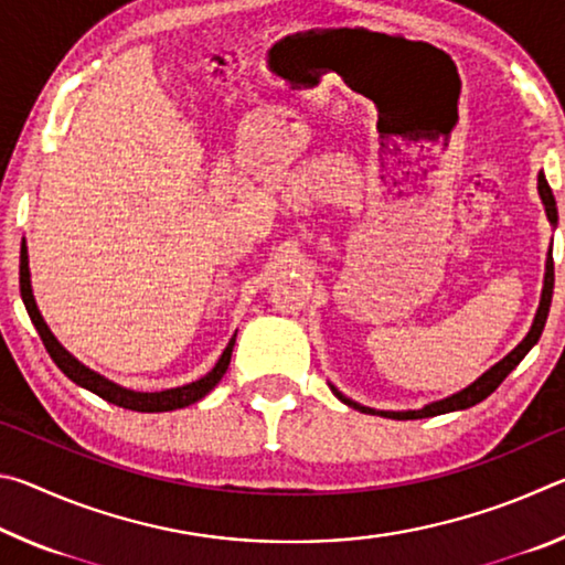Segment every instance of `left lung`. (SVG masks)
Wrapping results in <instances>:
<instances>
[{
    "mask_svg": "<svg viewBox=\"0 0 565 565\" xmlns=\"http://www.w3.org/2000/svg\"><path fill=\"white\" fill-rule=\"evenodd\" d=\"M539 191H541V199L543 204H546V214L551 218V224L558 222V209H556V199H553V191L548 186L546 177H543V171L539 174ZM553 281H556V276H553V252H548V262H546V281H543V294H541V306L539 311H535V319H533V327L531 331L525 333V339L515 347L509 356L501 359L495 366H491L489 371L481 379H476L471 386H466L463 391H458V394L448 396V398H441V401H434V404H428L424 408L418 411H376V408H366V406H359L353 404V401H349L343 394H339L337 388L331 386L333 394H337V398H341L343 404H349L353 408L363 411V414H381L386 418H396V420H408V418H428V416H438V414H448V411H461V408H468V406H476L478 401H483L486 396H491L495 388L501 386V381L511 374V371L519 366L521 359L529 353L535 341L541 339L543 333V327H546V319H548V309H551V299H553Z\"/></svg>",
    "mask_w": 565,
    "mask_h": 565,
    "instance_id": "8db88e82",
    "label": "left lung"
}]
</instances>
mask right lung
Instances as JSON below:
<instances>
[{
	"instance_id": "right-lung-1",
	"label": "right lung",
	"mask_w": 565,
	"mask_h": 565,
	"mask_svg": "<svg viewBox=\"0 0 565 565\" xmlns=\"http://www.w3.org/2000/svg\"><path fill=\"white\" fill-rule=\"evenodd\" d=\"M19 291H22V301L26 306V313L34 323V329L40 331V339L44 343L46 353H50L52 361L56 366L62 369V374L66 379H72L76 386L92 391L99 398L109 401L114 406L129 408V411H141V414H159V411H174V408H184L189 404H196L199 398H204L209 391H212L222 376L226 374L228 361H232V351H234V341L236 333L232 337V341L226 343V349L222 353V359L216 361V366L209 371L206 376H202L194 384L179 386V388H167V391H154V394H141V391H129L121 388L117 384H111L99 374H94L92 369L84 366V363L76 361L70 351H66L60 341L54 339V333L46 327L40 309H36L34 296H32V284H30V259H26V246L22 244V254H19Z\"/></svg>"
}]
</instances>
